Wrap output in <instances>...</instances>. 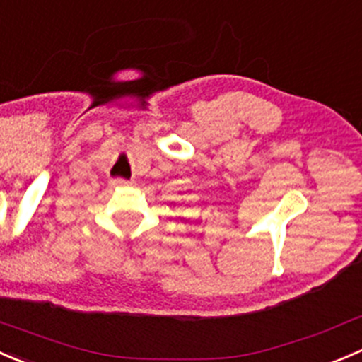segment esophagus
I'll return each instance as SVG.
<instances>
[{
    "label": "esophagus",
    "mask_w": 362,
    "mask_h": 362,
    "mask_svg": "<svg viewBox=\"0 0 362 362\" xmlns=\"http://www.w3.org/2000/svg\"><path fill=\"white\" fill-rule=\"evenodd\" d=\"M110 185H112L114 188H124V186H132V181H127V180H112V181H110Z\"/></svg>",
    "instance_id": "1"
}]
</instances>
